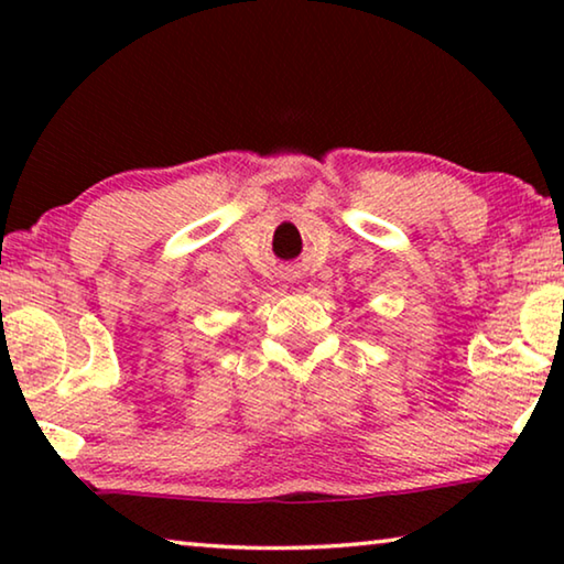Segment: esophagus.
Wrapping results in <instances>:
<instances>
[{
  "label": "esophagus",
  "instance_id": "obj_1",
  "mask_svg": "<svg viewBox=\"0 0 564 564\" xmlns=\"http://www.w3.org/2000/svg\"><path fill=\"white\" fill-rule=\"evenodd\" d=\"M295 273H299V271H295V269H285V279H295Z\"/></svg>",
  "mask_w": 564,
  "mask_h": 564
}]
</instances>
